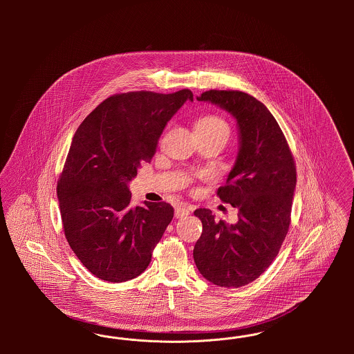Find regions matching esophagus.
<instances>
[{"instance_id": "obj_1", "label": "esophagus", "mask_w": 354, "mask_h": 354, "mask_svg": "<svg viewBox=\"0 0 354 354\" xmlns=\"http://www.w3.org/2000/svg\"><path fill=\"white\" fill-rule=\"evenodd\" d=\"M189 212H191V209H189L187 205H185V204H180V205H178V207L175 208V218L182 219V218L188 216V215H189Z\"/></svg>"}]
</instances>
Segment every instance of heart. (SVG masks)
<instances>
[{
  "mask_svg": "<svg viewBox=\"0 0 354 354\" xmlns=\"http://www.w3.org/2000/svg\"><path fill=\"white\" fill-rule=\"evenodd\" d=\"M195 130H228V124L215 114H204L195 120Z\"/></svg>",
  "mask_w": 354,
  "mask_h": 354,
  "instance_id": "1",
  "label": "heart"
}]
</instances>
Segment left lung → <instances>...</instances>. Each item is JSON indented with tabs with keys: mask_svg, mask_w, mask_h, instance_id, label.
I'll return each instance as SVG.
<instances>
[{
	"mask_svg": "<svg viewBox=\"0 0 354 354\" xmlns=\"http://www.w3.org/2000/svg\"><path fill=\"white\" fill-rule=\"evenodd\" d=\"M230 113L239 131V151L220 201L239 209L227 224L209 209L194 214L203 232L194 260L215 286L240 288L256 280L277 256L286 239L296 187V167L279 123L264 103L243 91L209 90L196 97Z\"/></svg>",
	"mask_w": 354,
	"mask_h": 354,
	"instance_id": "obj_1",
	"label": "left lung"
}]
</instances>
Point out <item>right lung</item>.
I'll use <instances>...</instances> for the list:
<instances>
[{"mask_svg":"<svg viewBox=\"0 0 354 354\" xmlns=\"http://www.w3.org/2000/svg\"><path fill=\"white\" fill-rule=\"evenodd\" d=\"M131 91L102 102L77 129L57 195L68 245L98 279L123 283L145 272L174 218L169 203L131 205L129 183L151 162L167 122L192 101Z\"/></svg>","mask_w":354,"mask_h":354,"instance_id":"add662e5","label":"right lung"}]
</instances>
